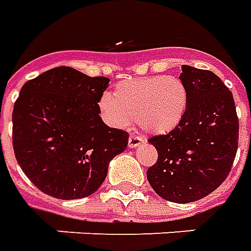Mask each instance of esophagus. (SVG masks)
Segmentation results:
<instances>
[{
    "instance_id": "1",
    "label": "esophagus",
    "mask_w": 251,
    "mask_h": 251,
    "mask_svg": "<svg viewBox=\"0 0 251 251\" xmlns=\"http://www.w3.org/2000/svg\"><path fill=\"white\" fill-rule=\"evenodd\" d=\"M145 140L142 138V137H140V135H133L131 134L130 137H129V148H137V146H140L141 144H144Z\"/></svg>"
}]
</instances>
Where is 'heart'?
<instances>
[{"mask_svg": "<svg viewBox=\"0 0 251 251\" xmlns=\"http://www.w3.org/2000/svg\"><path fill=\"white\" fill-rule=\"evenodd\" d=\"M189 107V89L177 75L121 81L98 102L100 114L114 127L135 124L151 134H166L181 125Z\"/></svg>", "mask_w": 251, "mask_h": 251, "instance_id": "b5f03b06", "label": "heart"}]
</instances>
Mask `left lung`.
<instances>
[{
  "label": "left lung",
  "mask_w": 251,
  "mask_h": 251,
  "mask_svg": "<svg viewBox=\"0 0 251 251\" xmlns=\"http://www.w3.org/2000/svg\"><path fill=\"white\" fill-rule=\"evenodd\" d=\"M179 78L189 89L186 116L168 134L149 138L158 159L146 177L161 198L187 203L209 196L229 176L239 124L233 94L213 72L182 65Z\"/></svg>",
  "instance_id": "left-lung-1"
}]
</instances>
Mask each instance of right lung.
Here are the masks:
<instances>
[{
    "instance_id": "obj_1",
    "label": "right lung",
    "mask_w": 251,
    "mask_h": 251,
    "mask_svg": "<svg viewBox=\"0 0 251 251\" xmlns=\"http://www.w3.org/2000/svg\"><path fill=\"white\" fill-rule=\"evenodd\" d=\"M106 77L68 66L50 69L22 86L13 109V149L18 165L41 192L58 200L96 193L129 134L100 117Z\"/></svg>"
}]
</instances>
